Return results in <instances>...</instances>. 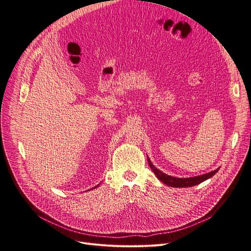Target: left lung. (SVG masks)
Segmentation results:
<instances>
[{
    "label": "left lung",
    "instance_id": "1",
    "mask_svg": "<svg viewBox=\"0 0 251 251\" xmlns=\"http://www.w3.org/2000/svg\"><path fill=\"white\" fill-rule=\"evenodd\" d=\"M148 162H149V165L152 169V171L155 173V175L157 176V178L163 182L166 185L172 186V187H188V186H194L197 184H200L201 182L207 180L209 178H211L212 176H214L219 168L217 170H214L212 172H209L207 174H203V175H200V176H196V177H189V178H177V177H173V176L167 175L165 173H163L162 171H160L159 169H157L152 163L150 159L148 158Z\"/></svg>",
    "mask_w": 251,
    "mask_h": 251
}]
</instances>
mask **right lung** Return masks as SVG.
<instances>
[{"label":"right lung","instance_id":"obj_1","mask_svg":"<svg viewBox=\"0 0 251 251\" xmlns=\"http://www.w3.org/2000/svg\"><path fill=\"white\" fill-rule=\"evenodd\" d=\"M95 187H96V186H95Z\"/></svg>","mask_w":251,"mask_h":251}]
</instances>
